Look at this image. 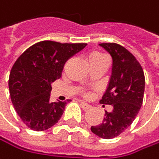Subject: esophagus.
Wrapping results in <instances>:
<instances>
[{"instance_id": "1", "label": "esophagus", "mask_w": 159, "mask_h": 159, "mask_svg": "<svg viewBox=\"0 0 159 159\" xmlns=\"http://www.w3.org/2000/svg\"><path fill=\"white\" fill-rule=\"evenodd\" d=\"M80 106L84 109V110H89L91 106L90 105H89L88 103H86V102H80Z\"/></svg>"}]
</instances>
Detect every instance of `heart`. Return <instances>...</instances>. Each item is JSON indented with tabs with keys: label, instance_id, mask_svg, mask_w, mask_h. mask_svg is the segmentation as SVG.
<instances>
[{
	"label": "heart",
	"instance_id": "b5f03b06",
	"mask_svg": "<svg viewBox=\"0 0 159 159\" xmlns=\"http://www.w3.org/2000/svg\"><path fill=\"white\" fill-rule=\"evenodd\" d=\"M106 58H107V57L104 54L100 53V52H95V53H93V54L90 55L89 60H90V63H94V62H99V61L104 60ZM82 95L84 97H89V91H83L82 92Z\"/></svg>",
	"mask_w": 159,
	"mask_h": 159
}]
</instances>
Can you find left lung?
I'll return each mask as SVG.
<instances>
[{
    "label": "left lung",
    "instance_id": "1",
    "mask_svg": "<svg viewBox=\"0 0 159 159\" xmlns=\"http://www.w3.org/2000/svg\"><path fill=\"white\" fill-rule=\"evenodd\" d=\"M113 57V72L109 87L101 103L112 105L105 111L103 121L91 127V131L103 139H113L124 132L134 121L143 101L145 79L137 58L116 43H100Z\"/></svg>",
    "mask_w": 159,
    "mask_h": 159
}]
</instances>
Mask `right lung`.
I'll use <instances>...</instances> for the list:
<instances>
[{"mask_svg":"<svg viewBox=\"0 0 159 159\" xmlns=\"http://www.w3.org/2000/svg\"><path fill=\"white\" fill-rule=\"evenodd\" d=\"M86 45L42 41L29 47L16 60L8 81L10 97L28 128L43 131L58 122L70 100L51 102V83L61 77L66 61Z\"/></svg>","mask_w":159,"mask_h":159,"instance_id":"right-lung-1","label":"right lung"}]
</instances>
